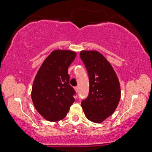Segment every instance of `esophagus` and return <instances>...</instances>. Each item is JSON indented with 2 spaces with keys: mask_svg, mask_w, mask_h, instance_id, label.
Segmentation results:
<instances>
[{
  "mask_svg": "<svg viewBox=\"0 0 152 152\" xmlns=\"http://www.w3.org/2000/svg\"><path fill=\"white\" fill-rule=\"evenodd\" d=\"M74 89H75V91H76L77 92H78V91H79V90H78V87H77V86H76L75 88H74Z\"/></svg>",
  "mask_w": 152,
  "mask_h": 152,
  "instance_id": "esophagus-1",
  "label": "esophagus"
}]
</instances>
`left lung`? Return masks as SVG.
<instances>
[{
  "label": "left lung",
  "mask_w": 152,
  "mask_h": 152,
  "mask_svg": "<svg viewBox=\"0 0 152 152\" xmlns=\"http://www.w3.org/2000/svg\"><path fill=\"white\" fill-rule=\"evenodd\" d=\"M89 77V93L81 106L88 120L101 123L117 109L121 98L119 80L110 64L96 51L80 53Z\"/></svg>",
  "instance_id": "8db88e82"
}]
</instances>
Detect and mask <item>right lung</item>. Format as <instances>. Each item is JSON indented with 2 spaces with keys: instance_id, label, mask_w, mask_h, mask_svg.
Wrapping results in <instances>:
<instances>
[{
  "instance_id": "right-lung-1",
  "label": "right lung",
  "mask_w": 152,
  "mask_h": 152,
  "mask_svg": "<svg viewBox=\"0 0 152 152\" xmlns=\"http://www.w3.org/2000/svg\"><path fill=\"white\" fill-rule=\"evenodd\" d=\"M76 56L72 51H53L43 61L33 81V104L49 121L64 119L75 101L76 91L70 85L68 69Z\"/></svg>"
}]
</instances>
